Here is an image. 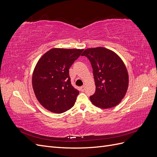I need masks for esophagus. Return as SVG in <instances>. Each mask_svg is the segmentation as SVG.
Returning <instances> with one entry per match:
<instances>
[{"mask_svg":"<svg viewBox=\"0 0 157 157\" xmlns=\"http://www.w3.org/2000/svg\"><path fill=\"white\" fill-rule=\"evenodd\" d=\"M80 90H81V91L84 92V90H85V86H81V87H80Z\"/></svg>","mask_w":157,"mask_h":157,"instance_id":"obj_1","label":"esophagus"}]
</instances>
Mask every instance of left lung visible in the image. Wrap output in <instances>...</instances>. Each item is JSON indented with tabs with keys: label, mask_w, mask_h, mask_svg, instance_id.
<instances>
[{
	"label": "left lung",
	"mask_w": 157,
	"mask_h": 157,
	"mask_svg": "<svg viewBox=\"0 0 157 157\" xmlns=\"http://www.w3.org/2000/svg\"><path fill=\"white\" fill-rule=\"evenodd\" d=\"M82 56L87 57L93 69L96 92L90 97V101L101 109L117 105L128 87L124 62L115 52L103 47L86 49Z\"/></svg>",
	"instance_id": "obj_1"
}]
</instances>
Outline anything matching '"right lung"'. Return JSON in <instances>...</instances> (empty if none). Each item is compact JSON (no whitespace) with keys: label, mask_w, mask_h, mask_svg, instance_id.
Returning <instances> with one entry per match:
<instances>
[{"label":"right lung","mask_w":157,"mask_h":157,"mask_svg":"<svg viewBox=\"0 0 157 157\" xmlns=\"http://www.w3.org/2000/svg\"><path fill=\"white\" fill-rule=\"evenodd\" d=\"M82 51L52 48L37 62L33 73V88L37 100L47 110L62 113L75 105L79 91L71 85L69 69Z\"/></svg>","instance_id":"obj_1"}]
</instances>
